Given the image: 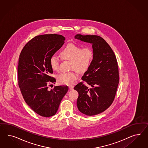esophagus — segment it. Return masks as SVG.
I'll return each instance as SVG.
<instances>
[{
  "label": "esophagus",
  "instance_id": "esophagus-1",
  "mask_svg": "<svg viewBox=\"0 0 148 148\" xmlns=\"http://www.w3.org/2000/svg\"><path fill=\"white\" fill-rule=\"evenodd\" d=\"M74 88V87L73 86H69V89L70 90H73Z\"/></svg>",
  "mask_w": 148,
  "mask_h": 148
}]
</instances>
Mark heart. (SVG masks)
Masks as SVG:
<instances>
[{
	"mask_svg": "<svg viewBox=\"0 0 148 148\" xmlns=\"http://www.w3.org/2000/svg\"><path fill=\"white\" fill-rule=\"evenodd\" d=\"M60 56L64 60L71 61L72 72H63L57 75V80L60 84L70 86L73 85L74 81L78 78V72L86 71L92 61L93 51L89 47L81 48L79 45L73 43L66 45L60 52ZM59 59L55 55L50 57V66L55 71L59 68Z\"/></svg>",
	"mask_w": 148,
	"mask_h": 148,
	"instance_id": "1",
	"label": "heart"
}]
</instances>
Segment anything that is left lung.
<instances>
[{
    "label": "left lung",
    "mask_w": 148,
    "mask_h": 148,
    "mask_svg": "<svg viewBox=\"0 0 148 148\" xmlns=\"http://www.w3.org/2000/svg\"><path fill=\"white\" fill-rule=\"evenodd\" d=\"M75 38L91 43L93 51L90 67L81 78L92 88L89 89L84 82L74 87L79 93L77 106L87 116L97 115L108 109L115 98L119 81L116 57L100 36L77 34Z\"/></svg>",
    "instance_id": "obj_1"
}]
</instances>
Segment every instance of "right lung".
<instances>
[{
	"instance_id": "add662e5",
	"label": "right lung",
	"mask_w": 148,
	"mask_h": 148,
	"mask_svg": "<svg viewBox=\"0 0 148 148\" xmlns=\"http://www.w3.org/2000/svg\"><path fill=\"white\" fill-rule=\"evenodd\" d=\"M64 40V37L57 34L35 36L24 47L19 55L18 85L27 105L40 116L55 115L68 90L67 86L48 89L56 82L50 76L53 73L50 58L62 46Z\"/></svg>"
}]
</instances>
